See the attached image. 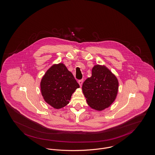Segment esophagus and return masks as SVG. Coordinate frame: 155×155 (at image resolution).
I'll use <instances>...</instances> for the list:
<instances>
[{
    "label": "esophagus",
    "instance_id": "1",
    "mask_svg": "<svg viewBox=\"0 0 155 155\" xmlns=\"http://www.w3.org/2000/svg\"><path fill=\"white\" fill-rule=\"evenodd\" d=\"M78 83H79V84H80V86H82V84H83V80L82 79V80H80L79 81H78Z\"/></svg>",
    "mask_w": 155,
    "mask_h": 155
}]
</instances>
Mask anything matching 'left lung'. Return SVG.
Masks as SVG:
<instances>
[{"label":"left lung","instance_id":"8db88e82","mask_svg":"<svg viewBox=\"0 0 155 155\" xmlns=\"http://www.w3.org/2000/svg\"><path fill=\"white\" fill-rule=\"evenodd\" d=\"M88 104L93 109L102 110L108 107L117 97L118 81L106 67L95 65L91 77L82 86Z\"/></svg>","mask_w":155,"mask_h":155}]
</instances>
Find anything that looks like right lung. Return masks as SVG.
Returning <instances> with one entry per match:
<instances>
[{"mask_svg": "<svg viewBox=\"0 0 155 155\" xmlns=\"http://www.w3.org/2000/svg\"><path fill=\"white\" fill-rule=\"evenodd\" d=\"M40 87L45 101L54 108L60 109L69 103L72 93L80 86L65 65L59 64L47 71Z\"/></svg>", "mask_w": 155, "mask_h": 155, "instance_id": "add662e5", "label": "right lung"}]
</instances>
